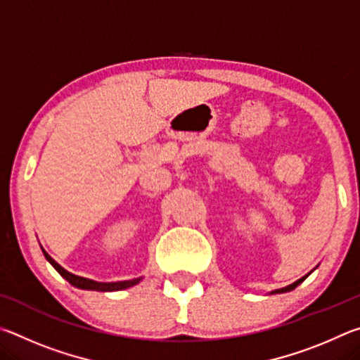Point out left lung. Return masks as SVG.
<instances>
[{
    "label": "left lung",
    "mask_w": 360,
    "mask_h": 360,
    "mask_svg": "<svg viewBox=\"0 0 360 360\" xmlns=\"http://www.w3.org/2000/svg\"><path fill=\"white\" fill-rule=\"evenodd\" d=\"M314 270H316V268H314ZM311 273H313V270L311 271H309L308 273V275H304V276H302L300 279H297V281L295 283H292V284H289V285H285V288H283V289H276V290H271L270 292V294H284V292H290V290H294L295 288H297V285L298 284H302L303 281H304V279H307L309 275H311Z\"/></svg>",
    "instance_id": "8db88e82"
}]
</instances>
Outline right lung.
Returning a JSON list of instances; mask_svg holds the SVG:
<instances>
[{
  "label": "right lung",
  "instance_id": "add662e5",
  "mask_svg": "<svg viewBox=\"0 0 360 360\" xmlns=\"http://www.w3.org/2000/svg\"><path fill=\"white\" fill-rule=\"evenodd\" d=\"M42 249V254H44V257L47 259L49 264H51L56 270L62 275L66 281H68L71 285H75L77 289H84V290H98V292H115V290H124V289H129L133 288V285H136L138 283H141L143 276L135 278V279H127V281H115V283H100V281H94V279H89V278H82V276H77V275H72L68 270H65V268L57 264L56 260H53L51 255H49L44 248Z\"/></svg>",
  "mask_w": 360,
  "mask_h": 360
}]
</instances>
